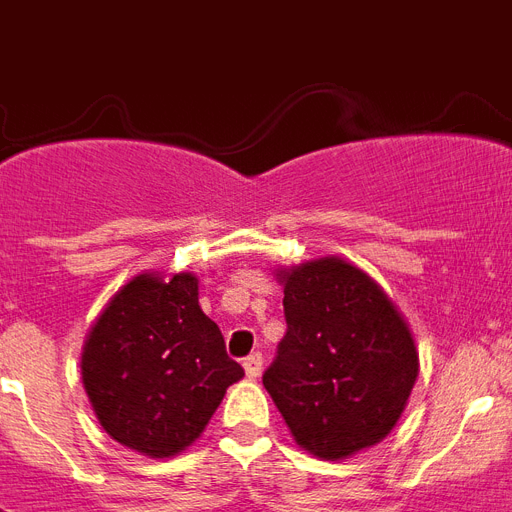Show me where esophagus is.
<instances>
[{
    "instance_id": "obj_1",
    "label": "esophagus",
    "mask_w": 512,
    "mask_h": 512,
    "mask_svg": "<svg viewBox=\"0 0 512 512\" xmlns=\"http://www.w3.org/2000/svg\"><path fill=\"white\" fill-rule=\"evenodd\" d=\"M244 372H247L249 380H257L263 372V353H252V356L244 358Z\"/></svg>"
}]
</instances>
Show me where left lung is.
I'll return each mask as SVG.
<instances>
[{"instance_id": "left-lung-1", "label": "left lung", "mask_w": 512, "mask_h": 512, "mask_svg": "<svg viewBox=\"0 0 512 512\" xmlns=\"http://www.w3.org/2000/svg\"><path fill=\"white\" fill-rule=\"evenodd\" d=\"M287 335L263 374L297 446L348 460L396 428L420 374L412 329L377 281L342 257L281 268Z\"/></svg>"}]
</instances>
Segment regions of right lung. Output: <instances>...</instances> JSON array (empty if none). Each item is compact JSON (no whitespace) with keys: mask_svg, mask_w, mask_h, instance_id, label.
<instances>
[{"mask_svg":"<svg viewBox=\"0 0 512 512\" xmlns=\"http://www.w3.org/2000/svg\"><path fill=\"white\" fill-rule=\"evenodd\" d=\"M241 377L220 327L201 311L193 273L132 276L82 348L84 390L103 430L154 460L191 446Z\"/></svg>","mask_w":512,"mask_h":512,"instance_id":"right-lung-1","label":"right lung"}]
</instances>
